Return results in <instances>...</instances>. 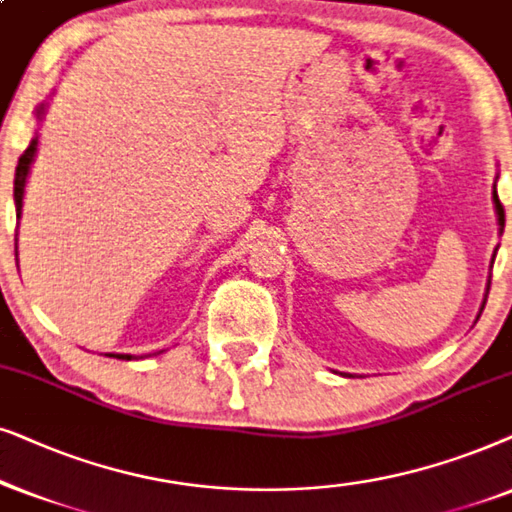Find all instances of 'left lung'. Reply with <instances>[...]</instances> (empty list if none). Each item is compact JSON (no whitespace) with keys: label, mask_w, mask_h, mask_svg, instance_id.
<instances>
[{"label":"left lung","mask_w":512,"mask_h":512,"mask_svg":"<svg viewBox=\"0 0 512 512\" xmlns=\"http://www.w3.org/2000/svg\"><path fill=\"white\" fill-rule=\"evenodd\" d=\"M496 180H499V175H496ZM494 208H496V220H499V234H503V227H506V213H503L499 194H496V185H494ZM496 250H499V248H496ZM496 250H494V257H496ZM494 257H492V264H494ZM489 283H492V276H489V281H487V292H489ZM487 292H485V299H482L480 313H482V309H485V304H487ZM480 313H478V318H480ZM478 318H475V320H478Z\"/></svg>","instance_id":"1"}]
</instances>
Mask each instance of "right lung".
Masks as SVG:
<instances>
[{
	"label": "right lung",
	"mask_w": 512,
	"mask_h": 512,
	"mask_svg": "<svg viewBox=\"0 0 512 512\" xmlns=\"http://www.w3.org/2000/svg\"><path fill=\"white\" fill-rule=\"evenodd\" d=\"M44 114H46V102H42V105L34 109V117H37V121H42ZM37 145H39V133H34V138L30 140V147H27L25 152L20 154L18 166H16V180H13V203H16L18 224H20V215H23L25 185H27V175H30V168H32V163H34V156H37ZM16 257H18V238H16ZM105 356L119 358V360H131L133 358V356H128V353H105Z\"/></svg>",
	"instance_id": "1"
}]
</instances>
